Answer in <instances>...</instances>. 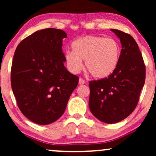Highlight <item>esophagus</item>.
I'll use <instances>...</instances> for the list:
<instances>
[{"mask_svg": "<svg viewBox=\"0 0 156 156\" xmlns=\"http://www.w3.org/2000/svg\"><path fill=\"white\" fill-rule=\"evenodd\" d=\"M85 83V81L83 80L82 78H80V80H79V84H84Z\"/></svg>", "mask_w": 156, "mask_h": 156, "instance_id": "esophagus-1", "label": "esophagus"}]
</instances>
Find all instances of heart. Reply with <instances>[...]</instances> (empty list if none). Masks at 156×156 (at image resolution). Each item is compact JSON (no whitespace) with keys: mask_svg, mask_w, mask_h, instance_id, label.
Wrapping results in <instances>:
<instances>
[{"mask_svg":"<svg viewBox=\"0 0 156 156\" xmlns=\"http://www.w3.org/2000/svg\"><path fill=\"white\" fill-rule=\"evenodd\" d=\"M73 51L65 54L67 67L73 73L85 67L96 78H105L115 71L121 57L119 42L112 37L97 35H85L78 37L72 43Z\"/></svg>","mask_w":156,"mask_h":156,"instance_id":"1","label":"heart"}]
</instances>
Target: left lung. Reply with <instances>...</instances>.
I'll return each mask as SVG.
<instances>
[{
	"label": "left lung",
	"mask_w": 156,
	"mask_h": 156,
	"mask_svg": "<svg viewBox=\"0 0 156 156\" xmlns=\"http://www.w3.org/2000/svg\"><path fill=\"white\" fill-rule=\"evenodd\" d=\"M111 30L120 39L122 46L118 65L108 77L89 84L91 114L106 123L119 122L133 112L146 80V66L135 40L124 32Z\"/></svg>",
	"instance_id": "obj_1"
}]
</instances>
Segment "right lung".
Returning a JSON list of instances; mask_svg holds the SVG:
<instances>
[{"instance_id": "right-lung-1", "label": "right lung", "mask_w": 156, "mask_h": 156, "mask_svg": "<svg viewBox=\"0 0 156 156\" xmlns=\"http://www.w3.org/2000/svg\"><path fill=\"white\" fill-rule=\"evenodd\" d=\"M62 30L36 31L17 47L11 67V87L24 116L40 125L60 118L79 77L67 71Z\"/></svg>"}]
</instances>
